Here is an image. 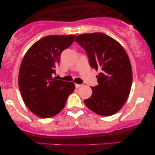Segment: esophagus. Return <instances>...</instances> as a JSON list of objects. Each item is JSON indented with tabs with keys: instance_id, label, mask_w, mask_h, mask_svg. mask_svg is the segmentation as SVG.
I'll use <instances>...</instances> for the list:
<instances>
[{
	"instance_id": "esophagus-1",
	"label": "esophagus",
	"mask_w": 155,
	"mask_h": 155,
	"mask_svg": "<svg viewBox=\"0 0 155 155\" xmlns=\"http://www.w3.org/2000/svg\"><path fill=\"white\" fill-rule=\"evenodd\" d=\"M82 86V84H75V87H77V88H78V87H81Z\"/></svg>"
}]
</instances>
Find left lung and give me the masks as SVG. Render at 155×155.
Segmentation results:
<instances>
[{
    "instance_id": "1",
    "label": "left lung",
    "mask_w": 155,
    "mask_h": 155,
    "mask_svg": "<svg viewBox=\"0 0 155 155\" xmlns=\"http://www.w3.org/2000/svg\"><path fill=\"white\" fill-rule=\"evenodd\" d=\"M74 41L85 50L91 68L99 71L98 84L91 87L86 106L100 116L115 114L125 104L132 85V68L125 50L102 32L81 34Z\"/></svg>"
}]
</instances>
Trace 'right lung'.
Returning a JSON list of instances; mask_svg holds the SVG:
<instances>
[{
	"instance_id": "add662e5",
	"label": "right lung",
	"mask_w": 155,
	"mask_h": 155,
	"mask_svg": "<svg viewBox=\"0 0 155 155\" xmlns=\"http://www.w3.org/2000/svg\"><path fill=\"white\" fill-rule=\"evenodd\" d=\"M74 37H44L35 42L22 59L18 74L19 89L28 109L40 118L58 114L74 91L73 82L53 78L61 53L72 44Z\"/></svg>"
}]
</instances>
